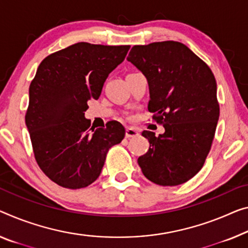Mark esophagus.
Segmentation results:
<instances>
[{
    "mask_svg": "<svg viewBox=\"0 0 248 248\" xmlns=\"http://www.w3.org/2000/svg\"><path fill=\"white\" fill-rule=\"evenodd\" d=\"M139 135V131L135 127H127L126 128V133H125V136L127 139H131V137H135Z\"/></svg>",
    "mask_w": 248,
    "mask_h": 248,
    "instance_id": "esophagus-1",
    "label": "esophagus"
}]
</instances>
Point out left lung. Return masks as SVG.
I'll list each match as a JSON object with an SVG mask.
<instances>
[{"mask_svg":"<svg viewBox=\"0 0 248 248\" xmlns=\"http://www.w3.org/2000/svg\"><path fill=\"white\" fill-rule=\"evenodd\" d=\"M127 61L147 78V108L165 128L158 136L142 133L150 148L137 159L139 165L155 184H183L200 172L214 140L219 117L215 76L203 60L175 41L134 45Z\"/></svg>","mask_w":248,"mask_h":248,"instance_id":"left-lung-1","label":"left lung"}]
</instances>
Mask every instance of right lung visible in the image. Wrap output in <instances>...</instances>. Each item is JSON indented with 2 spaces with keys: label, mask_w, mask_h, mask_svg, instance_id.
<instances>
[{
  "label": "right lung",
  "mask_w": 248,
  "mask_h": 248,
  "mask_svg": "<svg viewBox=\"0 0 248 248\" xmlns=\"http://www.w3.org/2000/svg\"><path fill=\"white\" fill-rule=\"evenodd\" d=\"M129 47L79 42L49 54L37 67L25 124L37 165L62 187L83 188L96 181L108 150L124 139L120 122L95 128L84 112Z\"/></svg>",
  "instance_id": "1"
}]
</instances>
